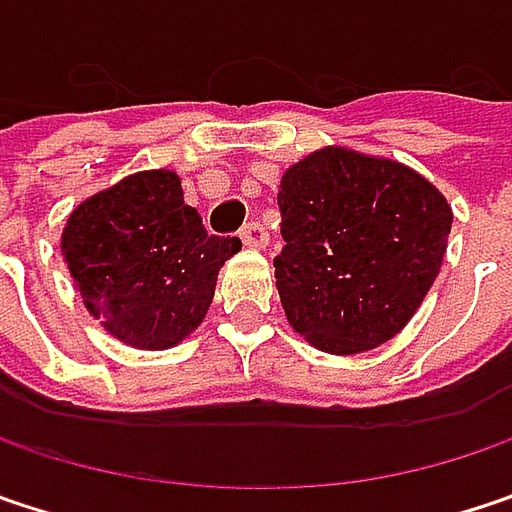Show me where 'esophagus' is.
I'll list each match as a JSON object with an SVG mask.
<instances>
[{
	"label": "esophagus",
	"mask_w": 512,
	"mask_h": 512,
	"mask_svg": "<svg viewBox=\"0 0 512 512\" xmlns=\"http://www.w3.org/2000/svg\"><path fill=\"white\" fill-rule=\"evenodd\" d=\"M240 240H243L249 249H266V246H269V231H266V225H263V222L252 219V222H246V225H243Z\"/></svg>",
	"instance_id": "obj_1"
}]
</instances>
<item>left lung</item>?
Masks as SVG:
<instances>
[{
    "instance_id": "obj_1",
    "label": "left lung",
    "mask_w": 512,
    "mask_h": 512,
    "mask_svg": "<svg viewBox=\"0 0 512 512\" xmlns=\"http://www.w3.org/2000/svg\"><path fill=\"white\" fill-rule=\"evenodd\" d=\"M275 278L290 325L316 349L357 354L395 337L431 290L451 231L440 190L349 149L290 166L278 190Z\"/></svg>"
}]
</instances>
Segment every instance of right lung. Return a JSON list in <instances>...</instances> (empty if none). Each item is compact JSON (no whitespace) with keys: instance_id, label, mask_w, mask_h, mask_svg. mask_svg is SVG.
I'll list each match as a JSON object with an SVG mask.
<instances>
[{"instance_id":"obj_1","label":"right lung","mask_w":512,"mask_h":512,"mask_svg":"<svg viewBox=\"0 0 512 512\" xmlns=\"http://www.w3.org/2000/svg\"><path fill=\"white\" fill-rule=\"evenodd\" d=\"M61 249L84 304L117 340L169 349L205 319L216 275L243 243L208 234L178 175L155 169L72 210Z\"/></svg>"}]
</instances>
